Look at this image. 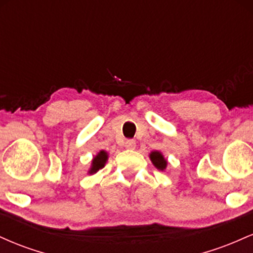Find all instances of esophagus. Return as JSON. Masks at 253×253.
<instances>
[{
  "label": "esophagus",
  "mask_w": 253,
  "mask_h": 253,
  "mask_svg": "<svg viewBox=\"0 0 253 253\" xmlns=\"http://www.w3.org/2000/svg\"><path fill=\"white\" fill-rule=\"evenodd\" d=\"M135 146H136L135 140H132V139H129V140H127L126 143H125V147H126L127 150H134Z\"/></svg>",
  "instance_id": "obj_1"
}]
</instances>
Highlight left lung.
<instances>
[{"label": "left lung", "mask_w": 253, "mask_h": 253, "mask_svg": "<svg viewBox=\"0 0 253 253\" xmlns=\"http://www.w3.org/2000/svg\"><path fill=\"white\" fill-rule=\"evenodd\" d=\"M149 157L151 162H152V164L155 165L157 169L161 171H164L167 169L168 161L165 159V157L163 156V153H162L161 151H152V152H150Z\"/></svg>", "instance_id": "obj_1"}]
</instances>
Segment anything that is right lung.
<instances>
[{
  "instance_id": "1",
  "label": "right lung",
  "mask_w": 253,
  "mask_h": 253,
  "mask_svg": "<svg viewBox=\"0 0 253 253\" xmlns=\"http://www.w3.org/2000/svg\"><path fill=\"white\" fill-rule=\"evenodd\" d=\"M108 152L104 150H101L100 152L97 153L96 156L92 158L91 161V165H90L89 168V171L88 173L89 175H94V173H96L98 170H101L102 168H104V165H106L107 161H108Z\"/></svg>"
}]
</instances>
